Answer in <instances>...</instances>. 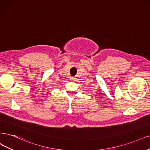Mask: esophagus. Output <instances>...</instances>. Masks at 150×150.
Wrapping results in <instances>:
<instances>
[{"mask_svg": "<svg viewBox=\"0 0 150 150\" xmlns=\"http://www.w3.org/2000/svg\"><path fill=\"white\" fill-rule=\"evenodd\" d=\"M70 79H71V81H74V80H75V78H74V77H73V76H71Z\"/></svg>", "mask_w": 150, "mask_h": 150, "instance_id": "1", "label": "esophagus"}]
</instances>
